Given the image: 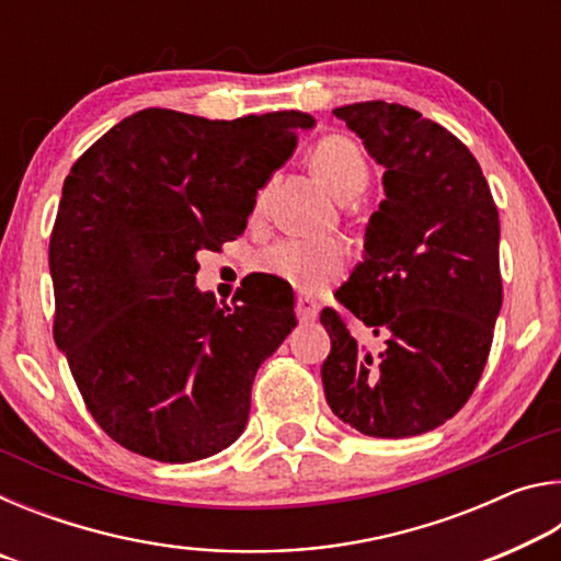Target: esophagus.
I'll return each mask as SVG.
<instances>
[{
  "instance_id": "1",
  "label": "esophagus",
  "mask_w": 561,
  "mask_h": 561,
  "mask_svg": "<svg viewBox=\"0 0 561 561\" xmlns=\"http://www.w3.org/2000/svg\"><path fill=\"white\" fill-rule=\"evenodd\" d=\"M297 317L301 324H309V321H314L319 317V301L311 299V297H297Z\"/></svg>"
}]
</instances>
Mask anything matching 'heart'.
Masks as SVG:
<instances>
[{
  "label": "heart",
  "instance_id": "obj_1",
  "mask_svg": "<svg viewBox=\"0 0 561 561\" xmlns=\"http://www.w3.org/2000/svg\"><path fill=\"white\" fill-rule=\"evenodd\" d=\"M311 165L319 178L334 190L341 201H351L368 185V160L354 140L346 136H324L311 150ZM267 190L254 201V210H262ZM348 250L341 240H279L260 252L257 267L289 287L317 294L334 284L346 270Z\"/></svg>",
  "mask_w": 561,
  "mask_h": 561
}]
</instances>
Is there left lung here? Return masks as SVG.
<instances>
[{
    "label": "left lung",
    "mask_w": 561,
    "mask_h": 561,
    "mask_svg": "<svg viewBox=\"0 0 561 561\" xmlns=\"http://www.w3.org/2000/svg\"><path fill=\"white\" fill-rule=\"evenodd\" d=\"M386 168V201L366 230V260L336 299L378 344L321 311L331 351L327 403L371 438L438 428L468 403L485 371L502 307L500 217L468 146L401 103L334 108Z\"/></svg>",
    "instance_id": "obj_1"
}]
</instances>
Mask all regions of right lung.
Returning <instances> with one entry per match:
<instances>
[{
	"instance_id": "right-lung-1",
	"label": "right lung",
	"mask_w": 561,
	"mask_h": 561,
	"mask_svg": "<svg viewBox=\"0 0 561 561\" xmlns=\"http://www.w3.org/2000/svg\"><path fill=\"white\" fill-rule=\"evenodd\" d=\"M311 123L146 108L71 165L49 240L54 339L93 421L126 450L193 462L244 431L254 374L297 327L294 297L247 287L220 307L195 289V254L244 232Z\"/></svg>"
}]
</instances>
